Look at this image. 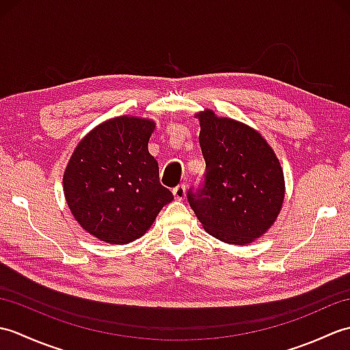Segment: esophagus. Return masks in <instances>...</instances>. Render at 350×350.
I'll list each match as a JSON object with an SVG mask.
<instances>
[{
	"label": "esophagus",
	"mask_w": 350,
	"mask_h": 350,
	"mask_svg": "<svg viewBox=\"0 0 350 350\" xmlns=\"http://www.w3.org/2000/svg\"><path fill=\"white\" fill-rule=\"evenodd\" d=\"M173 196L176 200H183L187 197V187H185V185H177L173 189Z\"/></svg>",
	"instance_id": "1"
}]
</instances>
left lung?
Wrapping results in <instances>:
<instances>
[{
	"label": "left lung",
	"mask_w": 350,
	"mask_h": 350,
	"mask_svg": "<svg viewBox=\"0 0 350 350\" xmlns=\"http://www.w3.org/2000/svg\"><path fill=\"white\" fill-rule=\"evenodd\" d=\"M206 161L204 185L188 192L192 211L211 236L248 245L272 227L284 202L281 163L262 133L212 109L196 114Z\"/></svg>",
	"instance_id": "left-lung-1"
}]
</instances>
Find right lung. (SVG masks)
<instances>
[{
  "instance_id": "obj_1",
  "label": "right lung",
  "mask_w": 350,
  "mask_h": 350,
  "mask_svg": "<svg viewBox=\"0 0 350 350\" xmlns=\"http://www.w3.org/2000/svg\"><path fill=\"white\" fill-rule=\"evenodd\" d=\"M150 118L120 116L92 129L73 150L63 191L78 224L96 239L124 245L143 236L173 200L148 153Z\"/></svg>"
}]
</instances>
